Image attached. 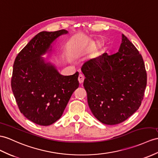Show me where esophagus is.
I'll use <instances>...</instances> for the list:
<instances>
[{"label":"esophagus","mask_w":158,"mask_h":158,"mask_svg":"<svg viewBox=\"0 0 158 158\" xmlns=\"http://www.w3.org/2000/svg\"><path fill=\"white\" fill-rule=\"evenodd\" d=\"M84 80V77L82 74H80L78 76V82L80 84H82Z\"/></svg>","instance_id":"obj_1"}]
</instances>
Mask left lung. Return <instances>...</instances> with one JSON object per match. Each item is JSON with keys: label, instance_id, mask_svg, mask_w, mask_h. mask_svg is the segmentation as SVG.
Here are the masks:
<instances>
[{"label": "left lung", "instance_id": "1", "mask_svg": "<svg viewBox=\"0 0 158 158\" xmlns=\"http://www.w3.org/2000/svg\"><path fill=\"white\" fill-rule=\"evenodd\" d=\"M81 70L88 106L99 121L117 125L139 108L147 73L143 57L123 34L118 52L90 59Z\"/></svg>", "mask_w": 158, "mask_h": 158}]
</instances>
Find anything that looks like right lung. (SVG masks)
Listing matches in <instances>:
<instances>
[{
  "mask_svg": "<svg viewBox=\"0 0 158 158\" xmlns=\"http://www.w3.org/2000/svg\"><path fill=\"white\" fill-rule=\"evenodd\" d=\"M65 29L37 34L19 52L13 64L11 88L19 109L35 123L48 126L61 117L74 90L78 72L63 76L42 56L53 51L52 44Z\"/></svg>",
  "mask_w": 158,
  "mask_h": 158,
  "instance_id": "right-lung-1",
  "label": "right lung"
}]
</instances>
